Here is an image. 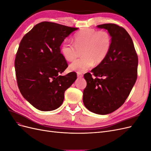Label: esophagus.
Here are the masks:
<instances>
[{"label":"esophagus","mask_w":151,"mask_h":151,"mask_svg":"<svg viewBox=\"0 0 151 151\" xmlns=\"http://www.w3.org/2000/svg\"><path fill=\"white\" fill-rule=\"evenodd\" d=\"M77 76L78 78H81V77H83V74H81V73H78V72H77Z\"/></svg>","instance_id":"1"}]
</instances>
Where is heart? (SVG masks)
I'll use <instances>...</instances> for the list:
<instances>
[{
    "label": "heart",
    "instance_id": "heart-1",
    "mask_svg": "<svg viewBox=\"0 0 151 151\" xmlns=\"http://www.w3.org/2000/svg\"><path fill=\"white\" fill-rule=\"evenodd\" d=\"M111 46V37L106 31L85 28L74 36V43L65 40L62 47V53L67 61H72L78 57L82 50L81 58L73 62L70 70L83 73L96 64L101 63L106 58Z\"/></svg>",
    "mask_w": 151,
    "mask_h": 151
}]
</instances>
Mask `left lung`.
I'll use <instances>...</instances> for the list:
<instances>
[{
    "instance_id": "8db88e82",
    "label": "left lung",
    "mask_w": 151,
    "mask_h": 151,
    "mask_svg": "<svg viewBox=\"0 0 151 151\" xmlns=\"http://www.w3.org/2000/svg\"><path fill=\"white\" fill-rule=\"evenodd\" d=\"M107 29L111 46L106 58L84 74L83 91L86 108L98 115L116 110L125 103L137 78L138 57L130 36L122 26L113 23L98 26Z\"/></svg>"
}]
</instances>
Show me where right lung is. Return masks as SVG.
Returning <instances> with one entry per match:
<instances>
[{
  "instance_id": "obj_1",
  "label": "right lung",
  "mask_w": 151,
  "mask_h": 151,
  "mask_svg": "<svg viewBox=\"0 0 151 151\" xmlns=\"http://www.w3.org/2000/svg\"><path fill=\"white\" fill-rule=\"evenodd\" d=\"M77 29L43 21L21 41L14 62L17 86L22 96L40 111L60 107L65 91L77 79L74 72L60 74L68 67L60 45Z\"/></svg>"
}]
</instances>
